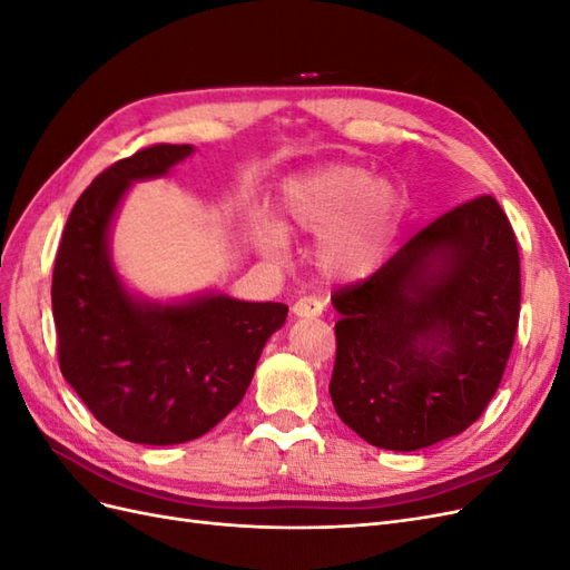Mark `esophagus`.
<instances>
[{
	"instance_id": "34e87169",
	"label": "esophagus",
	"mask_w": 570,
	"mask_h": 570,
	"mask_svg": "<svg viewBox=\"0 0 570 570\" xmlns=\"http://www.w3.org/2000/svg\"><path fill=\"white\" fill-rule=\"evenodd\" d=\"M323 299L318 297H302L295 302V306H292V314L299 316V318H316L323 314Z\"/></svg>"
}]
</instances>
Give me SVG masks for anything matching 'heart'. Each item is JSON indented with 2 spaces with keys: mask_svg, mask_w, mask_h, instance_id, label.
<instances>
[{
  "mask_svg": "<svg viewBox=\"0 0 570 570\" xmlns=\"http://www.w3.org/2000/svg\"><path fill=\"white\" fill-rule=\"evenodd\" d=\"M289 228L323 235L321 268L333 278H366L383 262L400 220L402 199L385 178H368L358 166H333L289 180L283 189ZM254 243L268 256H283L287 235L278 223L256 216Z\"/></svg>",
  "mask_w": 570,
  "mask_h": 570,
  "instance_id": "1",
  "label": "heart"
}]
</instances>
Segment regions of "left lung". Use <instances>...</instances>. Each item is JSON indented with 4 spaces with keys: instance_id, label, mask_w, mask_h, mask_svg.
<instances>
[{
    "instance_id": "8db88e82",
    "label": "left lung",
    "mask_w": 570,
    "mask_h": 570,
    "mask_svg": "<svg viewBox=\"0 0 570 570\" xmlns=\"http://www.w3.org/2000/svg\"><path fill=\"white\" fill-rule=\"evenodd\" d=\"M331 299L342 423L392 452L454 438L490 404L519 327L511 223L490 195L463 202Z\"/></svg>"
}]
</instances>
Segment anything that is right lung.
Listing matches in <instances>:
<instances>
[{
	"label": "right lung",
	"instance_id": "add662e5",
	"mask_svg": "<svg viewBox=\"0 0 570 570\" xmlns=\"http://www.w3.org/2000/svg\"><path fill=\"white\" fill-rule=\"evenodd\" d=\"M189 145H151L90 183L66 220L51 275L61 373L92 416L137 444L197 440L243 402L287 306L204 295L183 304L132 297L109 254L130 183L166 176Z\"/></svg>",
	"mask_w": 570,
	"mask_h": 570
}]
</instances>
